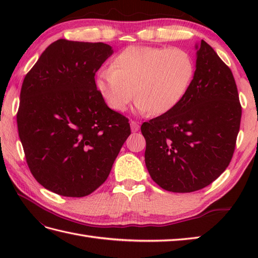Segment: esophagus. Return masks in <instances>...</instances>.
Listing matches in <instances>:
<instances>
[{
	"instance_id": "34e87169",
	"label": "esophagus",
	"mask_w": 258,
	"mask_h": 258,
	"mask_svg": "<svg viewBox=\"0 0 258 258\" xmlns=\"http://www.w3.org/2000/svg\"><path fill=\"white\" fill-rule=\"evenodd\" d=\"M131 130H132V132H138L140 130L139 123L135 122V120H131Z\"/></svg>"
}]
</instances>
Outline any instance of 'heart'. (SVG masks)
Returning <instances> with one entry per match:
<instances>
[{
    "label": "heart",
    "instance_id": "b5f03b06",
    "mask_svg": "<svg viewBox=\"0 0 258 258\" xmlns=\"http://www.w3.org/2000/svg\"><path fill=\"white\" fill-rule=\"evenodd\" d=\"M194 73L193 57L183 48L130 46L98 73L96 89L113 111H124L135 96L141 113L162 115L183 100Z\"/></svg>",
    "mask_w": 258,
    "mask_h": 258
}]
</instances>
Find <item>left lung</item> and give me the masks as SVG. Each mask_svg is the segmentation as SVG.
Returning <instances> with one entry per match:
<instances>
[{"label": "left lung", "mask_w": 258, "mask_h": 258, "mask_svg": "<svg viewBox=\"0 0 258 258\" xmlns=\"http://www.w3.org/2000/svg\"><path fill=\"white\" fill-rule=\"evenodd\" d=\"M195 48L196 70L183 100L141 126L147 171L174 193L204 188L225 171L242 117L232 71L205 41Z\"/></svg>", "instance_id": "left-lung-1"}]
</instances>
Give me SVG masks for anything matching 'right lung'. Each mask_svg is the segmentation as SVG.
I'll return each mask as SVG.
<instances>
[{
    "instance_id": "right-lung-1",
    "label": "right lung",
    "mask_w": 258,
    "mask_h": 258,
    "mask_svg": "<svg viewBox=\"0 0 258 258\" xmlns=\"http://www.w3.org/2000/svg\"><path fill=\"white\" fill-rule=\"evenodd\" d=\"M113 54L104 43L57 40L24 78L16 118L33 176L67 197L90 195L105 182L131 134L109 108L95 73Z\"/></svg>"
}]
</instances>
